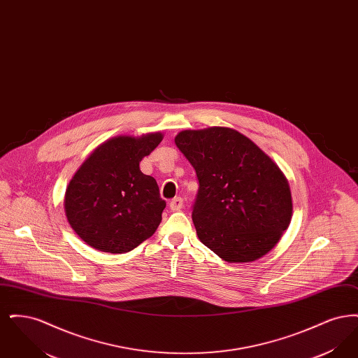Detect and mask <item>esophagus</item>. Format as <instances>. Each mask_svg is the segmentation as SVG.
Listing matches in <instances>:
<instances>
[{
	"mask_svg": "<svg viewBox=\"0 0 358 358\" xmlns=\"http://www.w3.org/2000/svg\"><path fill=\"white\" fill-rule=\"evenodd\" d=\"M182 205H184V200H182L181 197H176V199L171 200L169 206H171V209L173 212H177V210H180V209L182 208Z\"/></svg>",
	"mask_w": 358,
	"mask_h": 358,
	"instance_id": "obj_1",
	"label": "esophagus"
}]
</instances>
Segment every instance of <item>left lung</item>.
Returning <instances> with one entry per match:
<instances>
[{
    "mask_svg": "<svg viewBox=\"0 0 358 358\" xmlns=\"http://www.w3.org/2000/svg\"><path fill=\"white\" fill-rule=\"evenodd\" d=\"M194 168L197 236L228 263L270 252L292 216L286 176L255 143L229 127L184 130L174 138Z\"/></svg>",
    "mask_w": 358,
    "mask_h": 358,
    "instance_id": "8db88e82",
    "label": "left lung"
}]
</instances>
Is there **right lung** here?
I'll use <instances>...</instances> for the list:
<instances>
[{"instance_id": "add662e5", "label": "right lung", "mask_w": 358, "mask_h": 358, "mask_svg": "<svg viewBox=\"0 0 358 358\" xmlns=\"http://www.w3.org/2000/svg\"><path fill=\"white\" fill-rule=\"evenodd\" d=\"M162 138V133L114 136L75 173L66 190L64 210L71 228L90 247L123 254L155 232L166 203L139 162Z\"/></svg>"}]
</instances>
